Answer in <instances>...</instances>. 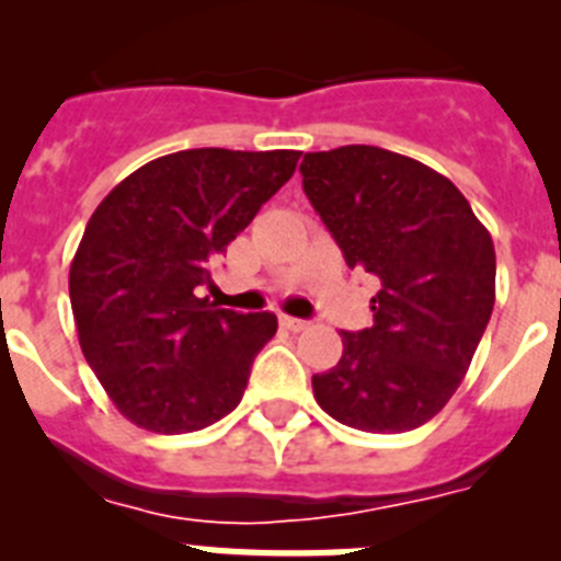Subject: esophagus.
<instances>
[{
  "instance_id": "34e87169",
  "label": "esophagus",
  "mask_w": 561,
  "mask_h": 561,
  "mask_svg": "<svg viewBox=\"0 0 561 561\" xmlns=\"http://www.w3.org/2000/svg\"><path fill=\"white\" fill-rule=\"evenodd\" d=\"M280 325H284L286 331H295V334H300V331L309 329V320H300V317H280Z\"/></svg>"
}]
</instances>
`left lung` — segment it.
I'll return each instance as SVG.
<instances>
[{
    "mask_svg": "<svg viewBox=\"0 0 561 561\" xmlns=\"http://www.w3.org/2000/svg\"><path fill=\"white\" fill-rule=\"evenodd\" d=\"M311 207L351 270L379 280L374 325L342 331L317 404L362 433H408L444 410L494 309V244L438 171L376 146L306 153Z\"/></svg>",
    "mask_w": 561,
    "mask_h": 561,
    "instance_id": "1",
    "label": "left lung"
}]
</instances>
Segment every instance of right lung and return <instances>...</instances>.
<instances>
[{
    "instance_id": "obj_1",
    "label": "right lung",
    "mask_w": 561,
    "mask_h": 561,
    "mask_svg": "<svg viewBox=\"0 0 561 561\" xmlns=\"http://www.w3.org/2000/svg\"><path fill=\"white\" fill-rule=\"evenodd\" d=\"M297 160L300 151L168 153L92 213L69 266V304L89 368L131 424L196 433L238 408L277 317L216 309L202 286Z\"/></svg>"
}]
</instances>
